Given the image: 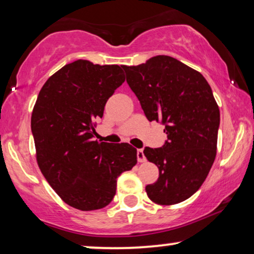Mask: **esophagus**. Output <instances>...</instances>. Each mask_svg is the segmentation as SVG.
<instances>
[{"mask_svg": "<svg viewBox=\"0 0 254 254\" xmlns=\"http://www.w3.org/2000/svg\"><path fill=\"white\" fill-rule=\"evenodd\" d=\"M136 156H137V161H138V162H140V163L145 162V156H144L143 150H142V149H137Z\"/></svg>", "mask_w": 254, "mask_h": 254, "instance_id": "34e87169", "label": "esophagus"}]
</instances>
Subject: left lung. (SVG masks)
Segmentation results:
<instances>
[{"label":"left lung","instance_id":"obj_1","mask_svg":"<svg viewBox=\"0 0 254 254\" xmlns=\"http://www.w3.org/2000/svg\"><path fill=\"white\" fill-rule=\"evenodd\" d=\"M127 83L149 121L164 125L168 140L143 154L157 165V182L145 186L155 203L176 204L202 185L215 161L220 110L206 78L168 55L125 65Z\"/></svg>","mask_w":254,"mask_h":254}]
</instances>
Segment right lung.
Returning a JSON list of instances; mask_svg holds the SVG:
<instances>
[{
    "label": "right lung",
    "instance_id": "obj_1",
    "mask_svg": "<svg viewBox=\"0 0 254 254\" xmlns=\"http://www.w3.org/2000/svg\"><path fill=\"white\" fill-rule=\"evenodd\" d=\"M125 65L76 60L47 79L33 107L31 129L38 165L48 184L79 210L106 207L117 178L136 164L128 143L92 141L95 120L125 82Z\"/></svg>",
    "mask_w": 254,
    "mask_h": 254
}]
</instances>
